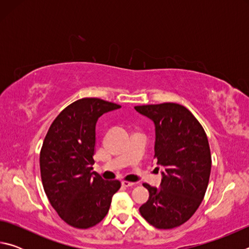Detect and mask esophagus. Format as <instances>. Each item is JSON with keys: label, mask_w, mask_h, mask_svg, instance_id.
<instances>
[{"label": "esophagus", "mask_w": 249, "mask_h": 249, "mask_svg": "<svg viewBox=\"0 0 249 249\" xmlns=\"http://www.w3.org/2000/svg\"><path fill=\"white\" fill-rule=\"evenodd\" d=\"M122 185H123V187H133L134 183L130 182V181L124 180V181H122Z\"/></svg>", "instance_id": "34e87169"}]
</instances>
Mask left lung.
<instances>
[{
    "instance_id": "1",
    "label": "left lung",
    "mask_w": 249,
    "mask_h": 249,
    "mask_svg": "<svg viewBox=\"0 0 249 249\" xmlns=\"http://www.w3.org/2000/svg\"><path fill=\"white\" fill-rule=\"evenodd\" d=\"M135 109L154 121V159L165 168L160 189L142 184L149 191V199L140 212L156 229H175L196 213L206 192L212 165L208 137L183 105L149 104Z\"/></svg>"
}]
</instances>
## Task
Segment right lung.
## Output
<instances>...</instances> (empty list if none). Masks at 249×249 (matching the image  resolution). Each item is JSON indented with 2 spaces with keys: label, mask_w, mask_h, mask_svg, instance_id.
Here are the masks:
<instances>
[{
  "label": "right lung",
  "mask_w": 249,
  "mask_h": 249,
  "mask_svg": "<svg viewBox=\"0 0 249 249\" xmlns=\"http://www.w3.org/2000/svg\"><path fill=\"white\" fill-rule=\"evenodd\" d=\"M121 105L96 98L74 101L50 125L39 155L41 182L58 215L75 229H89L107 215L119 180H104L92 171L95 124Z\"/></svg>",
  "instance_id": "obj_1"
}]
</instances>
